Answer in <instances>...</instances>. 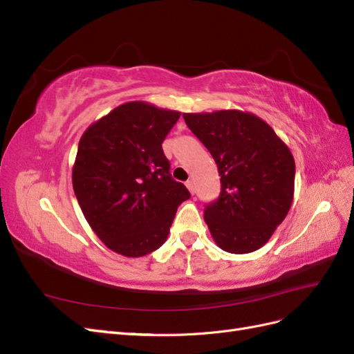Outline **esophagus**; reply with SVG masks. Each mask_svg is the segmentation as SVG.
I'll return each instance as SVG.
<instances>
[{"label":"esophagus","mask_w":354,"mask_h":354,"mask_svg":"<svg viewBox=\"0 0 354 354\" xmlns=\"http://www.w3.org/2000/svg\"><path fill=\"white\" fill-rule=\"evenodd\" d=\"M186 187L189 189V192H190L192 195H195V183H194V181L187 180V181H186Z\"/></svg>","instance_id":"obj_1"}]
</instances>
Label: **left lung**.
Wrapping results in <instances>:
<instances>
[{
    "instance_id": "1",
    "label": "left lung",
    "mask_w": 354,
    "mask_h": 354,
    "mask_svg": "<svg viewBox=\"0 0 354 354\" xmlns=\"http://www.w3.org/2000/svg\"><path fill=\"white\" fill-rule=\"evenodd\" d=\"M190 131L216 160L221 194L203 212L223 251L260 250L285 220L294 199L295 160L273 128L251 112L183 113Z\"/></svg>"
}]
</instances>
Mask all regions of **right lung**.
I'll list each match as a JSON object with an SVG mask.
<instances>
[{
	"instance_id": "obj_1",
	"label": "right lung",
	"mask_w": 354,
	"mask_h": 354,
	"mask_svg": "<svg viewBox=\"0 0 354 354\" xmlns=\"http://www.w3.org/2000/svg\"><path fill=\"white\" fill-rule=\"evenodd\" d=\"M178 111L127 102L81 136L72 168L85 220L113 252L137 259L162 245L178 205L190 198L169 174L162 142Z\"/></svg>"
}]
</instances>
